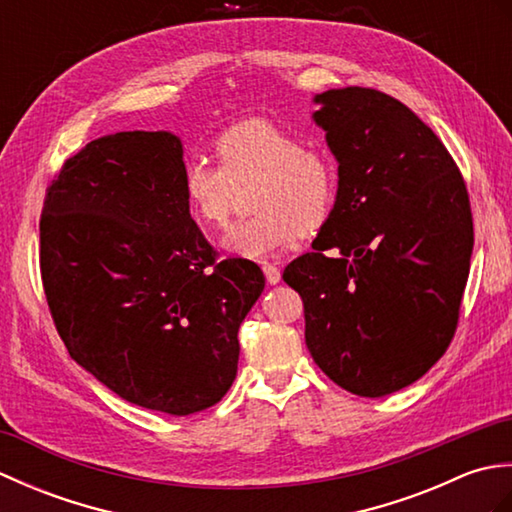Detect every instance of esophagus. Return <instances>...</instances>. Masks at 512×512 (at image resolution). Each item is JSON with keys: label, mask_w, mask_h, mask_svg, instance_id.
Returning a JSON list of instances; mask_svg holds the SVG:
<instances>
[{"label": "esophagus", "mask_w": 512, "mask_h": 512, "mask_svg": "<svg viewBox=\"0 0 512 512\" xmlns=\"http://www.w3.org/2000/svg\"><path fill=\"white\" fill-rule=\"evenodd\" d=\"M262 270H264V275H266V281L270 286H275V284H279L281 281V270L275 266V264H268V262H264V266H262Z\"/></svg>", "instance_id": "obj_1"}]
</instances>
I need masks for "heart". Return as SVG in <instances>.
Masks as SVG:
<instances>
[{
  "label": "heart",
  "instance_id": "heart-1",
  "mask_svg": "<svg viewBox=\"0 0 512 512\" xmlns=\"http://www.w3.org/2000/svg\"><path fill=\"white\" fill-rule=\"evenodd\" d=\"M220 167L191 160L182 171V198L193 222L217 228L228 220L235 193L253 182L255 213L235 222L222 237L226 253L266 259L290 246L301 231L328 222L339 193L334 162L319 149L264 118L226 127L213 140Z\"/></svg>",
  "mask_w": 512,
  "mask_h": 512
}]
</instances>
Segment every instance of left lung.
<instances>
[{"label": "left lung", "instance_id": "obj_1", "mask_svg": "<svg viewBox=\"0 0 512 512\" xmlns=\"http://www.w3.org/2000/svg\"><path fill=\"white\" fill-rule=\"evenodd\" d=\"M314 103L339 193L314 253L284 281L303 299L314 363L380 398L416 383L453 339L473 253L469 193L447 147L394 96L352 85Z\"/></svg>", "mask_w": 512, "mask_h": 512}]
</instances>
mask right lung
Wrapping results in <instances>:
<instances>
[{"instance_id": "obj_1", "label": "right lung", "mask_w": 512, "mask_h": 512, "mask_svg": "<svg viewBox=\"0 0 512 512\" xmlns=\"http://www.w3.org/2000/svg\"><path fill=\"white\" fill-rule=\"evenodd\" d=\"M182 154L171 132L96 138L65 160L39 222L43 290L70 356L169 416L222 400L266 286L257 264L215 259L184 206Z\"/></svg>"}]
</instances>
